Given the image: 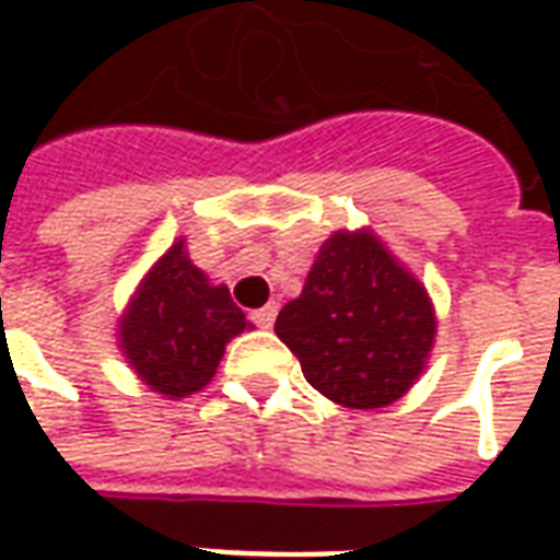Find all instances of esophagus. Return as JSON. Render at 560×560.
Instances as JSON below:
<instances>
[{"label": "esophagus", "instance_id": "1", "mask_svg": "<svg viewBox=\"0 0 560 560\" xmlns=\"http://www.w3.org/2000/svg\"><path fill=\"white\" fill-rule=\"evenodd\" d=\"M249 319L259 325V328H271L273 319H277V304H265L259 311L249 313Z\"/></svg>", "mask_w": 560, "mask_h": 560}]
</instances>
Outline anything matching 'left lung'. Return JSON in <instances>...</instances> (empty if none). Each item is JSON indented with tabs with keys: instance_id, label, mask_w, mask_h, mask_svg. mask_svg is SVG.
<instances>
[{
	"instance_id": "1",
	"label": "left lung",
	"mask_w": 560,
	"mask_h": 560,
	"mask_svg": "<svg viewBox=\"0 0 560 560\" xmlns=\"http://www.w3.org/2000/svg\"><path fill=\"white\" fill-rule=\"evenodd\" d=\"M273 328L316 392L352 410H374L398 400L422 374L434 311L419 280L371 232H335Z\"/></svg>"
}]
</instances>
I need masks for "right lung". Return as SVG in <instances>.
I'll return each mask as SVG.
<instances>
[{
    "mask_svg": "<svg viewBox=\"0 0 560 560\" xmlns=\"http://www.w3.org/2000/svg\"><path fill=\"white\" fill-rule=\"evenodd\" d=\"M247 328L229 289L210 287L177 241L147 273L120 323V347L153 392L186 398L208 386L225 343Z\"/></svg>",
    "mask_w": 560,
    "mask_h": 560,
    "instance_id": "obj_1",
    "label": "right lung"
}]
</instances>
